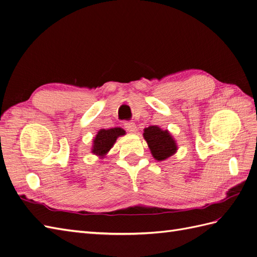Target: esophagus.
<instances>
[{
    "label": "esophagus",
    "instance_id": "esophagus-1",
    "mask_svg": "<svg viewBox=\"0 0 257 257\" xmlns=\"http://www.w3.org/2000/svg\"><path fill=\"white\" fill-rule=\"evenodd\" d=\"M124 127H125V130L127 132H130V133H135L136 132V124L134 122H124Z\"/></svg>",
    "mask_w": 257,
    "mask_h": 257
}]
</instances>
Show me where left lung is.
<instances>
[{
  "mask_svg": "<svg viewBox=\"0 0 257 257\" xmlns=\"http://www.w3.org/2000/svg\"><path fill=\"white\" fill-rule=\"evenodd\" d=\"M144 137L149 146L152 156L158 161L165 160L177 150V146L169 132L162 131L156 125L145 128Z\"/></svg>",
  "mask_w": 257,
  "mask_h": 257,
  "instance_id": "1",
  "label": "left lung"
}]
</instances>
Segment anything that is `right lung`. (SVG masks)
<instances>
[{
    "label": "right lung",
    "instance_id": "obj_1",
    "mask_svg": "<svg viewBox=\"0 0 257 257\" xmlns=\"http://www.w3.org/2000/svg\"><path fill=\"white\" fill-rule=\"evenodd\" d=\"M125 134V131L120 127L110 130H100L94 140L92 152L98 156H105L111 149L116 138Z\"/></svg>",
    "mask_w": 257,
    "mask_h": 257
}]
</instances>
